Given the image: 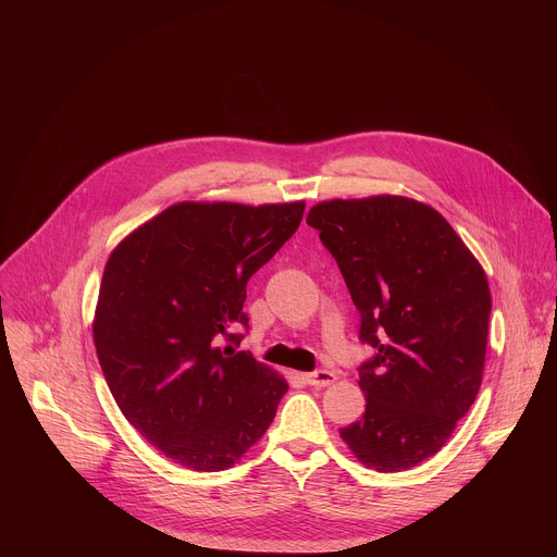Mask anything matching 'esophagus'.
Wrapping results in <instances>:
<instances>
[{"mask_svg": "<svg viewBox=\"0 0 557 557\" xmlns=\"http://www.w3.org/2000/svg\"><path fill=\"white\" fill-rule=\"evenodd\" d=\"M304 379L312 387H329L337 381V374L331 370H314V372H308Z\"/></svg>", "mask_w": 557, "mask_h": 557, "instance_id": "obj_1", "label": "esophagus"}]
</instances>
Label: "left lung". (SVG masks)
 Wrapping results in <instances>:
<instances>
[{
	"label": "left lung",
	"instance_id": "left-lung-1",
	"mask_svg": "<svg viewBox=\"0 0 557 557\" xmlns=\"http://www.w3.org/2000/svg\"><path fill=\"white\" fill-rule=\"evenodd\" d=\"M320 231L361 312L366 412L339 436L370 469L434 456L483 383L492 293L481 262L430 205L406 196L317 202Z\"/></svg>",
	"mask_w": 557,
	"mask_h": 557
}]
</instances>
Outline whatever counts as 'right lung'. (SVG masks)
Here are the masks:
<instances>
[{"label":"right lung","instance_id":"right-lung-1","mask_svg":"<svg viewBox=\"0 0 557 557\" xmlns=\"http://www.w3.org/2000/svg\"><path fill=\"white\" fill-rule=\"evenodd\" d=\"M304 200L176 202L116 245L92 335L123 417L174 462L222 471L275 419L288 383L235 352L249 277L297 231Z\"/></svg>","mask_w":557,"mask_h":557}]
</instances>
